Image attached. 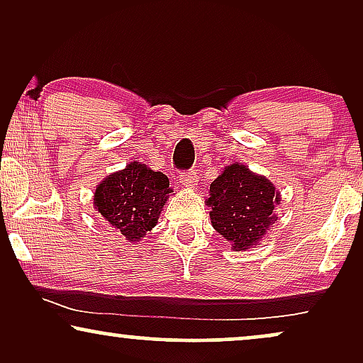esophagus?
I'll list each match as a JSON object with an SVG mask.
<instances>
[{
    "label": "esophagus",
    "instance_id": "34e87169",
    "mask_svg": "<svg viewBox=\"0 0 363 363\" xmlns=\"http://www.w3.org/2000/svg\"><path fill=\"white\" fill-rule=\"evenodd\" d=\"M196 182H198V177H196V172L195 170L182 172V175H180V183H182V185L193 186Z\"/></svg>",
    "mask_w": 363,
    "mask_h": 363
}]
</instances>
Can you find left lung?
Masks as SVG:
<instances>
[{
    "mask_svg": "<svg viewBox=\"0 0 363 363\" xmlns=\"http://www.w3.org/2000/svg\"><path fill=\"white\" fill-rule=\"evenodd\" d=\"M281 198L267 178L240 163L226 167L210 185L208 205L213 228L235 251L257 245L277 220L274 208Z\"/></svg>",
    "mask_w": 363,
    "mask_h": 363,
    "instance_id": "left-lung-1",
    "label": "left lung"
}]
</instances>
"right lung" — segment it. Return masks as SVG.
Here are the masks:
<instances>
[{
	"label": "right lung",
	"mask_w": 363,
	"mask_h": 363,
	"mask_svg": "<svg viewBox=\"0 0 363 363\" xmlns=\"http://www.w3.org/2000/svg\"><path fill=\"white\" fill-rule=\"evenodd\" d=\"M162 172L132 162L99 183L94 208L127 241H140L157 225L162 208L172 193Z\"/></svg>",
	"instance_id": "right-lung-1"
}]
</instances>
